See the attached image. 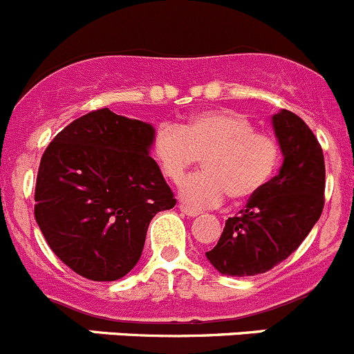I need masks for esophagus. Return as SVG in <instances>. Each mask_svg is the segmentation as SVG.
Wrapping results in <instances>:
<instances>
[{"label":"esophagus","mask_w":354,"mask_h":354,"mask_svg":"<svg viewBox=\"0 0 354 354\" xmlns=\"http://www.w3.org/2000/svg\"><path fill=\"white\" fill-rule=\"evenodd\" d=\"M180 212H183L184 215H187V217H198V215L201 214L200 210H194V208H189V207H184V205H180Z\"/></svg>","instance_id":"obj_1"}]
</instances>
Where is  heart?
<instances>
[{"label": "heart", "mask_w": 354, "mask_h": 354, "mask_svg": "<svg viewBox=\"0 0 354 354\" xmlns=\"http://www.w3.org/2000/svg\"><path fill=\"white\" fill-rule=\"evenodd\" d=\"M153 151L163 175L174 183L205 158V170L179 186L184 203L194 208L215 207L227 194L236 201L255 196L280 161L274 137L255 132V124L234 111H205L184 127L160 124Z\"/></svg>", "instance_id": "1"}]
</instances>
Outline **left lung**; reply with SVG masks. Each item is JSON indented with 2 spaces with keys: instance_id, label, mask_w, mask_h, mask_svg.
Segmentation results:
<instances>
[{
  "instance_id": "left-lung-1",
  "label": "left lung",
  "mask_w": 354,
  "mask_h": 354,
  "mask_svg": "<svg viewBox=\"0 0 354 354\" xmlns=\"http://www.w3.org/2000/svg\"><path fill=\"white\" fill-rule=\"evenodd\" d=\"M283 165L247 207L225 221L207 259L221 274L255 276L294 254L323 210L325 160L308 124L287 109L272 114Z\"/></svg>"
}]
</instances>
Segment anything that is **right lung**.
<instances>
[{"label":"right lung","mask_w":354,"mask_h":354,"mask_svg":"<svg viewBox=\"0 0 354 354\" xmlns=\"http://www.w3.org/2000/svg\"><path fill=\"white\" fill-rule=\"evenodd\" d=\"M154 127L99 109L50 142L36 179L35 217L53 254L93 281L139 262L149 222L175 207L151 158Z\"/></svg>","instance_id":"obj_1"}]
</instances>
